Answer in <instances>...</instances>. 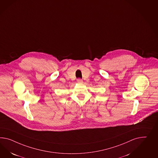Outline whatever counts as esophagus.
Here are the masks:
<instances>
[{
  "mask_svg": "<svg viewBox=\"0 0 158 158\" xmlns=\"http://www.w3.org/2000/svg\"><path fill=\"white\" fill-rule=\"evenodd\" d=\"M77 81L78 83H82V80H81V78H78Z\"/></svg>",
  "mask_w": 158,
  "mask_h": 158,
  "instance_id": "esophagus-1",
  "label": "esophagus"
}]
</instances>
